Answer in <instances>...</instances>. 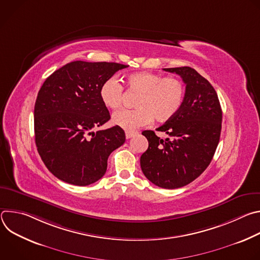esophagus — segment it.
<instances>
[{"instance_id": "obj_1", "label": "esophagus", "mask_w": 260, "mask_h": 260, "mask_svg": "<svg viewBox=\"0 0 260 260\" xmlns=\"http://www.w3.org/2000/svg\"><path fill=\"white\" fill-rule=\"evenodd\" d=\"M136 135H137V133H135V132H126L125 133V138L126 139H131V138H133Z\"/></svg>"}]
</instances>
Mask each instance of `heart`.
Listing matches in <instances>:
<instances>
[{
	"label": "heart",
	"mask_w": 260,
	"mask_h": 260,
	"mask_svg": "<svg viewBox=\"0 0 260 260\" xmlns=\"http://www.w3.org/2000/svg\"><path fill=\"white\" fill-rule=\"evenodd\" d=\"M126 82L131 90L140 93L135 102L137 109L120 110L112 117L113 123L126 132L148 125L153 117L157 121L171 119L182 107L185 87L178 78L141 72L127 76ZM100 98L108 108L118 109L122 105L123 88L115 79H107L100 87Z\"/></svg>",
	"instance_id": "obj_1"
}]
</instances>
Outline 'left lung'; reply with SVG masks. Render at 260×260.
I'll list each match as a JSON object with an SVG mask.
<instances>
[{
  "mask_svg": "<svg viewBox=\"0 0 260 260\" xmlns=\"http://www.w3.org/2000/svg\"><path fill=\"white\" fill-rule=\"evenodd\" d=\"M176 73L186 85L179 112L153 131L142 133L149 143L141 155L145 177L156 186L175 189L196 180L210 165L219 143L222 111L211 83L190 67L164 69Z\"/></svg>",
  "mask_w": 260,
  "mask_h": 260,
  "instance_id": "1",
  "label": "left lung"
}]
</instances>
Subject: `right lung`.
<instances>
[{"instance_id":"obj_1","label":"right lung","mask_w":260,"mask_h":260,"mask_svg":"<svg viewBox=\"0 0 260 260\" xmlns=\"http://www.w3.org/2000/svg\"><path fill=\"white\" fill-rule=\"evenodd\" d=\"M128 66L72 61L45 80L34 110L35 141L46 168L59 180L86 186L100 180L107 160L125 142L115 125L92 132L110 119L100 98L104 81Z\"/></svg>"}]
</instances>
